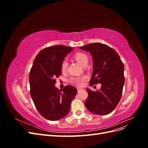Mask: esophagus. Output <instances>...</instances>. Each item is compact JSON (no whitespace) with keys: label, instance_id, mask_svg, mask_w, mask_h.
Listing matches in <instances>:
<instances>
[{"label":"esophagus","instance_id":"1","mask_svg":"<svg viewBox=\"0 0 148 148\" xmlns=\"http://www.w3.org/2000/svg\"><path fill=\"white\" fill-rule=\"evenodd\" d=\"M82 89V88H77V91H78V92H79L80 91H81Z\"/></svg>","mask_w":148,"mask_h":148}]
</instances>
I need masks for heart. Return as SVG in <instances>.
<instances>
[{
    "label": "heart",
    "mask_w": 148,
    "mask_h": 148,
    "mask_svg": "<svg viewBox=\"0 0 148 148\" xmlns=\"http://www.w3.org/2000/svg\"><path fill=\"white\" fill-rule=\"evenodd\" d=\"M73 58L77 62L83 66H86L88 64V57L87 55L85 54L82 52H77L73 56ZM67 66H68V62L66 60H64L62 61L61 64V70L62 71H65L66 70ZM86 78V77H78L72 79V82L75 83L76 84L80 85L82 84V82Z\"/></svg>",
    "instance_id": "b5f03b06"
}]
</instances>
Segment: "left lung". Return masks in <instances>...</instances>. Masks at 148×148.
Returning <instances> with one entry per match:
<instances>
[{
  "label": "left lung",
  "instance_id": "1",
  "mask_svg": "<svg viewBox=\"0 0 148 148\" xmlns=\"http://www.w3.org/2000/svg\"><path fill=\"white\" fill-rule=\"evenodd\" d=\"M80 49L89 52L92 57L93 71L89 84H101L98 91L87 88L85 107L96 115H107L118 105L125 83L124 65L117 52L104 44L92 43Z\"/></svg>",
  "mask_w": 148,
  "mask_h": 148
}]
</instances>
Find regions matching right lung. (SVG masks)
Returning a JSON list of instances; mask_svg holds the SVG:
<instances>
[{"label": "right lung", "instance_id": "obj_1", "mask_svg": "<svg viewBox=\"0 0 148 148\" xmlns=\"http://www.w3.org/2000/svg\"><path fill=\"white\" fill-rule=\"evenodd\" d=\"M72 49L62 45L44 49L38 53L31 69L30 95L39 113L47 120L65 117L77 93V89L70 85L65 86L62 92L55 86V78L62 75V62Z\"/></svg>", "mask_w": 148, "mask_h": 148}]
</instances>
